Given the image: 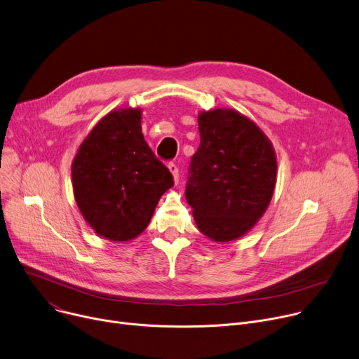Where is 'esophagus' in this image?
Instances as JSON below:
<instances>
[{"mask_svg":"<svg viewBox=\"0 0 359 359\" xmlns=\"http://www.w3.org/2000/svg\"><path fill=\"white\" fill-rule=\"evenodd\" d=\"M169 170L172 172L173 179H175V182L177 183V182H179V165L172 161V163H169Z\"/></svg>","mask_w":359,"mask_h":359,"instance_id":"34e87169","label":"esophagus"}]
</instances>
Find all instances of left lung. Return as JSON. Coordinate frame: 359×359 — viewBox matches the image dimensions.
<instances>
[{
    "label": "left lung",
    "instance_id": "8db88e82",
    "mask_svg": "<svg viewBox=\"0 0 359 359\" xmlns=\"http://www.w3.org/2000/svg\"><path fill=\"white\" fill-rule=\"evenodd\" d=\"M198 123L201 144L184 195L202 233L232 241L255 225L273 198L276 153L264 133L236 111L201 112Z\"/></svg>",
    "mask_w": 359,
    "mask_h": 359
}]
</instances>
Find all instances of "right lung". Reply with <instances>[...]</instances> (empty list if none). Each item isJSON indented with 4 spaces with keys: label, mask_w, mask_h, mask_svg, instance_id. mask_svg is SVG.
Here are the masks:
<instances>
[{
    "label": "right lung",
    "mask_w": 359,
    "mask_h": 359,
    "mask_svg": "<svg viewBox=\"0 0 359 359\" xmlns=\"http://www.w3.org/2000/svg\"><path fill=\"white\" fill-rule=\"evenodd\" d=\"M72 180L85 221L111 241L144 231L175 183L141 133V111L133 108L112 111L95 126L72 164Z\"/></svg>",
    "instance_id": "add662e5"
}]
</instances>
